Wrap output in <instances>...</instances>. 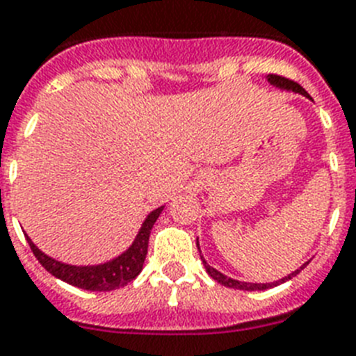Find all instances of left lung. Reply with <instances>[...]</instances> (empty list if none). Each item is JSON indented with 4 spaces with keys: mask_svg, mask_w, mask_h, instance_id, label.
I'll return each mask as SVG.
<instances>
[{
    "mask_svg": "<svg viewBox=\"0 0 356 356\" xmlns=\"http://www.w3.org/2000/svg\"><path fill=\"white\" fill-rule=\"evenodd\" d=\"M266 79H268V83L270 85H273L275 88H280V90H288V92H295V94H300L304 95V97H309V94H307L306 90H304L302 86L298 85V83L291 81V79H286V77L282 76H275V74H268L266 76ZM312 99V97H309ZM197 250H199V253H201V248H199V238H197ZM201 261L202 264H204L206 271H208V275H210L211 279L217 280L219 284L226 286V288H234V289H243V291H262V289H270V288H275V286L282 284V282H286V280L293 279L295 275L300 273V270H304L306 268V264H302L298 270H295L293 273H289L288 277H284V279L280 280H275V282H266V284H259V282H243V280H237V279H232V277H226L224 273H220L219 270H215V268H211L208 262L204 261V257L201 255Z\"/></svg>",
    "mask_w": 356,
    "mask_h": 356,
    "instance_id": "8db88e82",
    "label": "left lung"
}]
</instances>
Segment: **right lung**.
I'll list each match as a JSON object with an SVG mask.
<instances>
[{"label": "right lung", "instance_id": "right-lung-1", "mask_svg": "<svg viewBox=\"0 0 356 356\" xmlns=\"http://www.w3.org/2000/svg\"><path fill=\"white\" fill-rule=\"evenodd\" d=\"M163 210L164 206H159V208H155L154 211L146 215V219L143 220L141 228L137 232L134 243L128 246V250H124L121 255L113 257L112 261L101 262V264H67V262L58 261V259H54V257L41 252L40 248L32 243V238L26 234L25 237L29 241V244H31V250L35 255V259L56 279H61L67 284H72L81 289H88V291H112V289L127 286L128 282H132L137 275L141 273L146 253H148L150 232L154 228L155 220L159 219V215Z\"/></svg>", "mask_w": 356, "mask_h": 356}]
</instances>
